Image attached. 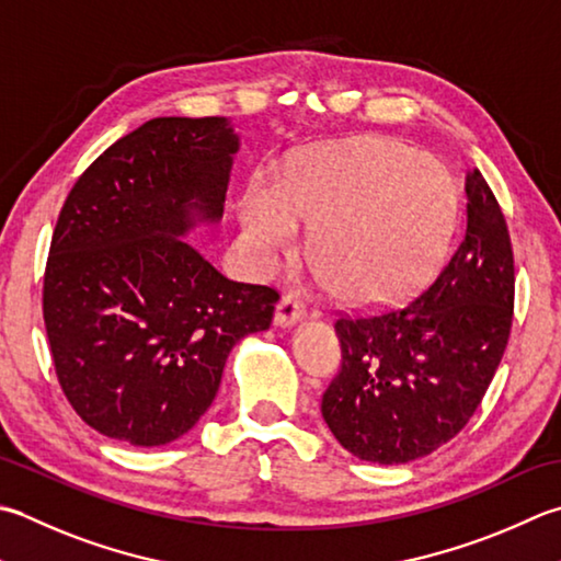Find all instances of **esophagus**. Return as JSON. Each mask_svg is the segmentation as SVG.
<instances>
[{"instance_id": "34e87169", "label": "esophagus", "mask_w": 561, "mask_h": 561, "mask_svg": "<svg viewBox=\"0 0 561 561\" xmlns=\"http://www.w3.org/2000/svg\"><path fill=\"white\" fill-rule=\"evenodd\" d=\"M304 318H306L304 301L296 294H287L277 306V316H274V321H277V325L287 328V325L304 321Z\"/></svg>"}]
</instances>
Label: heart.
Returning <instances> with one entry per match:
<instances>
[{"label": "heart", "mask_w": 561, "mask_h": 561, "mask_svg": "<svg viewBox=\"0 0 561 561\" xmlns=\"http://www.w3.org/2000/svg\"><path fill=\"white\" fill-rule=\"evenodd\" d=\"M453 190L409 146L359 138L294 158L277 184L255 180L240 204L248 243L265 255L318 228L313 267L347 301L379 304L409 291L440 255Z\"/></svg>", "instance_id": "b5f03b06"}]
</instances>
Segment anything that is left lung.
Instances as JSON below:
<instances>
[{
	"mask_svg": "<svg viewBox=\"0 0 561 561\" xmlns=\"http://www.w3.org/2000/svg\"><path fill=\"white\" fill-rule=\"evenodd\" d=\"M467 221L435 279L403 306L343 313V365L321 413L347 453L405 465L453 440L506 353L515 267L506 216L484 174L465 178Z\"/></svg>",
	"mask_w": 561,
	"mask_h": 561,
	"instance_id": "8db88e82",
	"label": "left lung"
}]
</instances>
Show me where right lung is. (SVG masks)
Masks as SVG:
<instances>
[{"mask_svg":"<svg viewBox=\"0 0 561 561\" xmlns=\"http://www.w3.org/2000/svg\"><path fill=\"white\" fill-rule=\"evenodd\" d=\"M236 150L224 116L152 118L60 208L43 321L65 399L112 440L156 447L192 431L230 350L272 323L277 289L224 277L180 238L221 218Z\"/></svg>","mask_w":561,"mask_h":561,"instance_id":"add662e5","label":"right lung"}]
</instances>
